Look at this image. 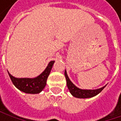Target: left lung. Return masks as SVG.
I'll return each mask as SVG.
<instances>
[{"mask_svg": "<svg viewBox=\"0 0 121 121\" xmlns=\"http://www.w3.org/2000/svg\"><path fill=\"white\" fill-rule=\"evenodd\" d=\"M64 76L66 80V85L67 87L71 92V94L74 96L75 97H78V98H89V97H92L95 95H97V94H99L100 92H102V90L104 88V87H102L99 89L97 90H81L77 87H76L72 83V82L69 80L66 71H65L64 72Z\"/></svg>", "mask_w": 121, "mask_h": 121, "instance_id": "8db88e82", "label": "left lung"}]
</instances>
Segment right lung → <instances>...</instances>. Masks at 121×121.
Returning <instances> with one entry per match:
<instances>
[{"instance_id": "obj_1", "label": "right lung", "mask_w": 121, "mask_h": 121, "mask_svg": "<svg viewBox=\"0 0 121 121\" xmlns=\"http://www.w3.org/2000/svg\"><path fill=\"white\" fill-rule=\"evenodd\" d=\"M55 61H51L45 70L36 78H14L8 72L12 83L19 90L30 94H37L40 92L46 85L48 77L51 71Z\"/></svg>"}]
</instances>
